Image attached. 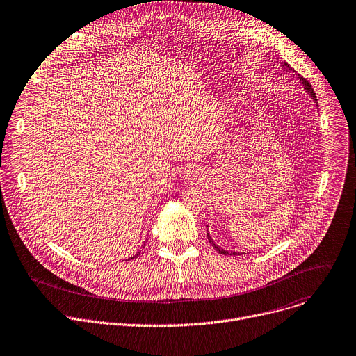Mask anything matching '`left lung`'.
I'll return each mask as SVG.
<instances>
[{"instance_id":"left-lung-1","label":"left lung","mask_w":356,"mask_h":356,"mask_svg":"<svg viewBox=\"0 0 356 356\" xmlns=\"http://www.w3.org/2000/svg\"><path fill=\"white\" fill-rule=\"evenodd\" d=\"M284 67H285L286 70H289V71H293V70H291V67L288 65V63H286V62H284ZM300 79H301V82H302L304 88H305V89L308 90V93H309V95L312 96V99H315V101H316V96H315V92H314V89H312L311 83H309V82H308V81H307L305 78H301V76H300ZM207 237H209V243H210V244H211V245H213V247H214V248H216V250H217V251H218L220 254H224V255H237V254H238V252H229V251H225V250L220 248L218 245H216V244L213 243V240L210 238V236H209V234H207Z\"/></svg>"}]
</instances>
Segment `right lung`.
Listing matches in <instances>:
<instances>
[{
	"mask_svg": "<svg viewBox=\"0 0 356 356\" xmlns=\"http://www.w3.org/2000/svg\"><path fill=\"white\" fill-rule=\"evenodd\" d=\"M140 254V252H139ZM135 257H138V254L136 255H134V257H131V258H129V260H132V258H135Z\"/></svg>",
	"mask_w": 356,
	"mask_h": 356,
	"instance_id": "1",
	"label": "right lung"
}]
</instances>
